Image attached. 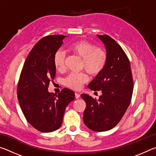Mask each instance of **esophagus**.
Listing matches in <instances>:
<instances>
[{
	"label": "esophagus",
	"instance_id": "esophagus-1",
	"mask_svg": "<svg viewBox=\"0 0 156 156\" xmlns=\"http://www.w3.org/2000/svg\"><path fill=\"white\" fill-rule=\"evenodd\" d=\"M75 97H76V99H78V98H79L80 97V95L78 93H76V94H75Z\"/></svg>",
	"mask_w": 156,
	"mask_h": 156
}]
</instances>
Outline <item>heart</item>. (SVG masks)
I'll use <instances>...</instances> for the list:
<instances>
[{
  "label": "heart",
  "instance_id": "1",
  "mask_svg": "<svg viewBox=\"0 0 156 156\" xmlns=\"http://www.w3.org/2000/svg\"><path fill=\"white\" fill-rule=\"evenodd\" d=\"M68 51L77 55L82 59V69H85L92 76H98L102 72L107 61V54L105 49L100 47H95L94 44L87 41L80 40L71 44ZM65 53L58 50L54 56V65L56 70L62 72L65 68ZM89 80L86 73H72L65 79V84L68 87L79 90L84 84Z\"/></svg>",
  "mask_w": 156,
  "mask_h": 156
}]
</instances>
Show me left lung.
Here are the masks:
<instances>
[{
  "label": "left lung",
  "mask_w": 156,
  "mask_h": 156,
  "mask_svg": "<svg viewBox=\"0 0 156 156\" xmlns=\"http://www.w3.org/2000/svg\"><path fill=\"white\" fill-rule=\"evenodd\" d=\"M105 44L107 54L106 66L89 84L94 91H100L98 100L82 94L87 107L83 120L94 131H106L118 125L131 103L133 80L131 65L122 47L109 36L98 35Z\"/></svg>",
  "instance_id": "obj_1"
}]
</instances>
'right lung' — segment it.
Instances as JSON below:
<instances>
[{"label": "right lung", "mask_w": 156, "mask_h": 156, "mask_svg": "<svg viewBox=\"0 0 156 156\" xmlns=\"http://www.w3.org/2000/svg\"><path fill=\"white\" fill-rule=\"evenodd\" d=\"M65 37L51 35L41 39L26 58L18 83V100L26 120L43 133L60 127L66 107L75 99L74 92L66 88L58 95L48 91L56 76L54 54Z\"/></svg>", "instance_id": "obj_1"}]
</instances>
